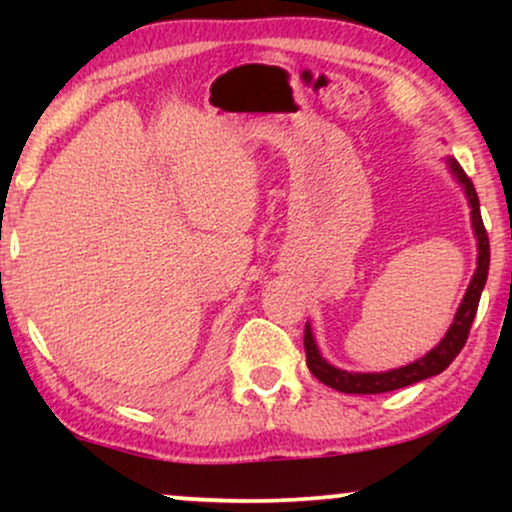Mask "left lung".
<instances>
[{"label":"left lung","instance_id":"1","mask_svg":"<svg viewBox=\"0 0 512 512\" xmlns=\"http://www.w3.org/2000/svg\"><path fill=\"white\" fill-rule=\"evenodd\" d=\"M450 168L452 173L457 175V180L464 185L469 207H472L474 233H477V240H479V262H477V272L472 276V284H469L467 293H464L448 334H445L443 342H440L436 349L428 351L424 358H419V361L409 363V366L404 368L387 370V373H346V370L330 366V363L320 356V351H317L315 346L313 332H310V325H305V332H303L305 361H308L310 373H313L320 383L330 385L332 390L349 392V395H380V392H392V390H399V387L414 385L419 383V380L431 378V375L443 373V370L455 361V356L460 354L462 346L467 344L469 330H472V322L474 317H477L481 291H484L486 276H489L491 248H489V233H486L484 221H481L479 197H477V190H474V182L467 178V173H464L462 166L455 161V158H450Z\"/></svg>","mask_w":512,"mask_h":512}]
</instances>
